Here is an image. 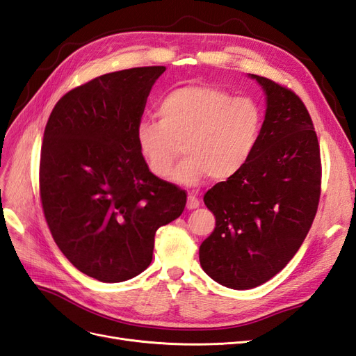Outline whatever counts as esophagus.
I'll use <instances>...</instances> for the list:
<instances>
[{
	"label": "esophagus",
	"mask_w": 356,
	"mask_h": 356,
	"mask_svg": "<svg viewBox=\"0 0 356 356\" xmlns=\"http://www.w3.org/2000/svg\"><path fill=\"white\" fill-rule=\"evenodd\" d=\"M199 207H200V200L196 196L188 195V197H187V208L188 209H196Z\"/></svg>",
	"instance_id": "34e87169"
}]
</instances>
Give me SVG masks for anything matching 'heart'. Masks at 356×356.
Masks as SVG:
<instances>
[{"mask_svg":"<svg viewBox=\"0 0 356 356\" xmlns=\"http://www.w3.org/2000/svg\"><path fill=\"white\" fill-rule=\"evenodd\" d=\"M157 118L136 127L138 152L148 170L165 179L182 148L187 157L174 172L182 184L238 175L251 160L263 129V110L254 98L232 96L208 84H186L166 93Z\"/></svg>","mask_w":356,"mask_h":356,"instance_id":"b5f03b06","label":"heart"}]
</instances>
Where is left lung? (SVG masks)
Wrapping results in <instances>:
<instances>
[{"label":"left lung","mask_w":356,"mask_h":356,"mask_svg":"<svg viewBox=\"0 0 356 356\" xmlns=\"http://www.w3.org/2000/svg\"><path fill=\"white\" fill-rule=\"evenodd\" d=\"M267 110L260 139L238 175L203 196L215 229L200 245L208 276L233 289L267 282L289 263L315 220L321 153L306 105L286 86L251 74Z\"/></svg>","instance_id":"left-lung-1"}]
</instances>
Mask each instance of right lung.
Listing matches in <instances>:
<instances>
[{
  "label": "right lung",
  "instance_id": "1",
  "mask_svg": "<svg viewBox=\"0 0 356 356\" xmlns=\"http://www.w3.org/2000/svg\"><path fill=\"white\" fill-rule=\"evenodd\" d=\"M165 70H123L74 88L44 129L40 197L46 222L70 263L101 282L144 272L157 229L186 208V191L154 177L136 144L149 90Z\"/></svg>",
  "mask_w": 356,
  "mask_h": 356
}]
</instances>
